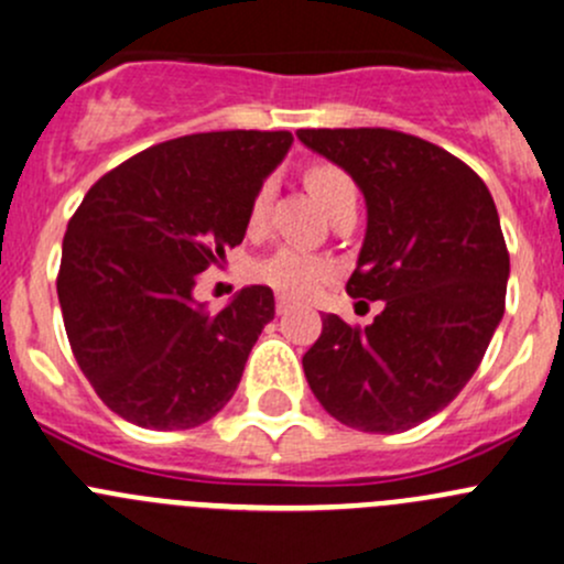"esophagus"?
<instances>
[{
    "label": "esophagus",
    "instance_id": "34e87169",
    "mask_svg": "<svg viewBox=\"0 0 564 564\" xmlns=\"http://www.w3.org/2000/svg\"><path fill=\"white\" fill-rule=\"evenodd\" d=\"M275 311H278V316L292 314V311H294V303H292V300H286V297H278V300H275Z\"/></svg>",
    "mask_w": 564,
    "mask_h": 564
}]
</instances>
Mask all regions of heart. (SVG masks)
Here are the masks:
<instances>
[{"label": "heart", "mask_w": 564, "mask_h": 564, "mask_svg": "<svg viewBox=\"0 0 564 564\" xmlns=\"http://www.w3.org/2000/svg\"><path fill=\"white\" fill-rule=\"evenodd\" d=\"M305 185L311 187V193L318 198L324 209H333L335 204L344 202L346 196H357V187L351 182V176L340 166L327 161H314L305 169ZM272 187L275 182L264 180L253 191L248 204V231H261L267 226V215H270V202H272ZM256 281L267 283L270 289H275L278 294H286V297H311L316 294L329 278L335 275V267L327 259L314 253H305L300 248H281L272 256H267L264 261L253 267Z\"/></svg>", "instance_id": "heart-1"}]
</instances>
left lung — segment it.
<instances>
[{
    "instance_id": "obj_1",
    "label": "left lung",
    "mask_w": 564,
    "mask_h": 564,
    "mask_svg": "<svg viewBox=\"0 0 564 564\" xmlns=\"http://www.w3.org/2000/svg\"><path fill=\"white\" fill-rule=\"evenodd\" d=\"M297 139L360 185L368 229L346 292L384 305L366 329L324 316L305 379L349 429L409 431L464 390L502 322L510 256L497 204L464 161L401 130Z\"/></svg>"
}]
</instances>
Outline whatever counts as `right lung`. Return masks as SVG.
<instances>
[{
  "label": "right lung",
  "instance_id": "right-lung-1",
  "mask_svg": "<svg viewBox=\"0 0 564 564\" xmlns=\"http://www.w3.org/2000/svg\"><path fill=\"white\" fill-rule=\"evenodd\" d=\"M292 141L289 130L163 141L100 176L73 213L56 275L67 340L100 401L128 423L193 429L235 395L275 316L272 289H242L209 314L193 286L240 246L250 196Z\"/></svg>",
  "mask_w": 564,
  "mask_h": 564
}]
</instances>
